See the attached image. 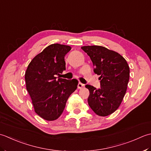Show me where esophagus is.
Returning <instances> with one entry per match:
<instances>
[{
    "label": "esophagus",
    "instance_id": "34e87169",
    "mask_svg": "<svg viewBox=\"0 0 151 151\" xmlns=\"http://www.w3.org/2000/svg\"><path fill=\"white\" fill-rule=\"evenodd\" d=\"M84 86H85L84 84H83V83H81L79 82V83H78V88L79 89H81V88H83Z\"/></svg>",
    "mask_w": 151,
    "mask_h": 151
}]
</instances>
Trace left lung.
<instances>
[{"label": "left lung", "instance_id": "8db88e82", "mask_svg": "<svg viewBox=\"0 0 151 151\" xmlns=\"http://www.w3.org/2000/svg\"><path fill=\"white\" fill-rule=\"evenodd\" d=\"M81 49L90 57L94 72L100 76L99 89L85 85L90 93L88 105L98 115H111L118 109L127 92L130 78L128 64L121 55L103 46H83Z\"/></svg>", "mask_w": 151, "mask_h": 151}]
</instances>
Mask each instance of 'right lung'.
<instances>
[{
	"instance_id": "right-lung-1",
	"label": "right lung",
	"mask_w": 151,
	"mask_h": 151,
	"mask_svg": "<svg viewBox=\"0 0 151 151\" xmlns=\"http://www.w3.org/2000/svg\"><path fill=\"white\" fill-rule=\"evenodd\" d=\"M68 45L53 44L47 46L31 60L24 79L35 112L46 121H55L62 114L66 103L78 87L76 79L56 77L66 70L64 56Z\"/></svg>"
}]
</instances>
